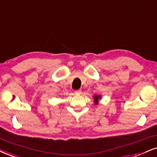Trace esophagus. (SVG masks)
<instances>
[{
  "label": "esophagus",
  "instance_id": "1",
  "mask_svg": "<svg viewBox=\"0 0 157 157\" xmlns=\"http://www.w3.org/2000/svg\"><path fill=\"white\" fill-rule=\"evenodd\" d=\"M75 94H78H78H82V90H79L75 91Z\"/></svg>",
  "mask_w": 157,
  "mask_h": 157
}]
</instances>
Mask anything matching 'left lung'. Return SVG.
<instances>
[{
    "instance_id": "8db88e82",
    "label": "left lung",
    "mask_w": 157,
    "mask_h": 157,
    "mask_svg": "<svg viewBox=\"0 0 157 157\" xmlns=\"http://www.w3.org/2000/svg\"><path fill=\"white\" fill-rule=\"evenodd\" d=\"M93 98H94V105H98V101L102 99V97L100 94H94V95L93 96Z\"/></svg>"
}]
</instances>
